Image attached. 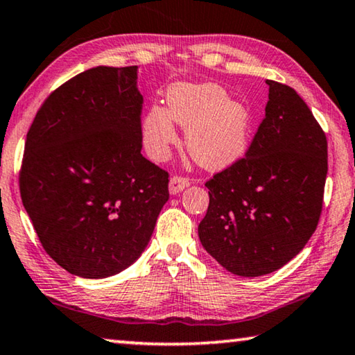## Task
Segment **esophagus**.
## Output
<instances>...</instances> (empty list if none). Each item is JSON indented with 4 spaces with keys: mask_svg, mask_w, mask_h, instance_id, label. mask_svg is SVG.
<instances>
[{
    "mask_svg": "<svg viewBox=\"0 0 355 355\" xmlns=\"http://www.w3.org/2000/svg\"><path fill=\"white\" fill-rule=\"evenodd\" d=\"M188 187H189V178L182 177V175H173L171 178V182H168V191H171V194L182 193V191Z\"/></svg>",
    "mask_w": 355,
    "mask_h": 355,
    "instance_id": "34e87169",
    "label": "esophagus"
}]
</instances>
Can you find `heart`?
Returning <instances> with one entry per match:
<instances>
[{"label": "heart", "mask_w": 355, "mask_h": 355, "mask_svg": "<svg viewBox=\"0 0 355 355\" xmlns=\"http://www.w3.org/2000/svg\"><path fill=\"white\" fill-rule=\"evenodd\" d=\"M173 121L187 126L189 155L207 168L234 164L248 148L251 110L216 83H175L167 89L166 109L150 107L142 137L151 159L166 161L178 142Z\"/></svg>", "instance_id": "heart-1"}]
</instances>
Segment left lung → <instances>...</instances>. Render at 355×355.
<instances>
[{"label":"left lung","instance_id":"8db88e82","mask_svg":"<svg viewBox=\"0 0 355 355\" xmlns=\"http://www.w3.org/2000/svg\"><path fill=\"white\" fill-rule=\"evenodd\" d=\"M266 118L246 155L208 180L200 243L230 273L262 277L308 243L322 211L327 139L294 88L267 80Z\"/></svg>","mask_w":355,"mask_h":355}]
</instances>
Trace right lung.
Listing matches in <instances>:
<instances>
[{
    "label": "right lung",
    "instance_id": "right-lung-1",
    "mask_svg": "<svg viewBox=\"0 0 355 355\" xmlns=\"http://www.w3.org/2000/svg\"><path fill=\"white\" fill-rule=\"evenodd\" d=\"M137 66H98L44 101L26 134L20 196L39 241L67 272L99 279L147 248L168 173L145 159Z\"/></svg>",
    "mask_w": 355,
    "mask_h": 355
}]
</instances>
